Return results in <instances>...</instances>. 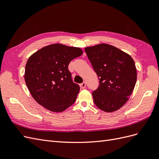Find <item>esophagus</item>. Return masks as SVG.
Instances as JSON below:
<instances>
[{
  "label": "esophagus",
  "instance_id": "obj_1",
  "mask_svg": "<svg viewBox=\"0 0 159 159\" xmlns=\"http://www.w3.org/2000/svg\"><path fill=\"white\" fill-rule=\"evenodd\" d=\"M80 88L81 89H84L85 88V86H86V84H85V82H83L82 84H80Z\"/></svg>",
  "mask_w": 159,
  "mask_h": 159
}]
</instances>
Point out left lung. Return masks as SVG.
<instances>
[{
  "instance_id": "1",
  "label": "left lung",
  "mask_w": 159,
  "mask_h": 159,
  "mask_svg": "<svg viewBox=\"0 0 159 159\" xmlns=\"http://www.w3.org/2000/svg\"><path fill=\"white\" fill-rule=\"evenodd\" d=\"M85 51L99 80L93 91L94 103L105 112L122 107L137 81V69L131 56L107 44L86 47Z\"/></svg>"
}]
</instances>
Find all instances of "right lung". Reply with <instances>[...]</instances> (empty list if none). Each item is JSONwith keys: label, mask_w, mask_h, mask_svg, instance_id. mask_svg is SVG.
I'll use <instances>...</instances> for the list:
<instances>
[{"label": "right lung", "mask_w": 159, "mask_h": 159, "mask_svg": "<svg viewBox=\"0 0 159 159\" xmlns=\"http://www.w3.org/2000/svg\"><path fill=\"white\" fill-rule=\"evenodd\" d=\"M82 54L80 48L54 44L43 47L30 56L25 80L38 104L51 111L61 112L74 103L80 86L72 81L68 65Z\"/></svg>", "instance_id": "add662e5"}]
</instances>
